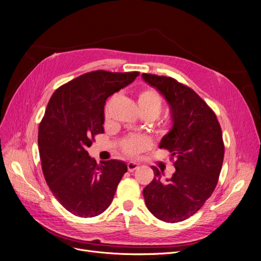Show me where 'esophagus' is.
<instances>
[{
	"instance_id": "34e87169",
	"label": "esophagus",
	"mask_w": 261,
	"mask_h": 261,
	"mask_svg": "<svg viewBox=\"0 0 261 261\" xmlns=\"http://www.w3.org/2000/svg\"><path fill=\"white\" fill-rule=\"evenodd\" d=\"M138 167H139V164L134 163V161H129L127 164V169L129 172H134L136 169H138Z\"/></svg>"
}]
</instances>
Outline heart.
Here are the masks:
<instances>
[{"label":"heart","instance_id":"b5f03b06","mask_svg":"<svg viewBox=\"0 0 261 261\" xmlns=\"http://www.w3.org/2000/svg\"><path fill=\"white\" fill-rule=\"evenodd\" d=\"M116 94L111 95L105 106V119L109 118V107L116 100ZM138 106L140 113H150L155 118L161 113L163 110V98H161L159 92L151 88V87H145L138 92ZM148 140L146 137L138 134H130L126 137H124L121 141L122 151L130 156L137 155L144 151L148 146Z\"/></svg>","mask_w":261,"mask_h":261}]
</instances>
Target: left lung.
I'll return each instance as SVG.
<instances>
[{
	"instance_id": "left-lung-1",
	"label": "left lung",
	"mask_w": 261,
	"mask_h": 261,
	"mask_svg": "<svg viewBox=\"0 0 261 261\" xmlns=\"http://www.w3.org/2000/svg\"><path fill=\"white\" fill-rule=\"evenodd\" d=\"M142 77L170 105L173 126L159 147L171 153L176 170L163 182L153 167L155 176L143 189L144 201L157 219L176 223L200 210L216 189L224 159L222 129L214 110L190 87L155 74Z\"/></svg>"
}]
</instances>
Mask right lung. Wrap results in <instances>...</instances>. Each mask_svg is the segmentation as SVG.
Instances as JSON below:
<instances>
[{"label":"right lung","mask_w":261,"mask_h":261,"mask_svg":"<svg viewBox=\"0 0 261 261\" xmlns=\"http://www.w3.org/2000/svg\"><path fill=\"white\" fill-rule=\"evenodd\" d=\"M139 74L88 72L60 86L49 98L38 130L41 168L53 195L73 215L91 218L105 212L127 172L123 161L96 164L87 148L104 133L108 96Z\"/></svg>","instance_id":"obj_1"}]
</instances>
